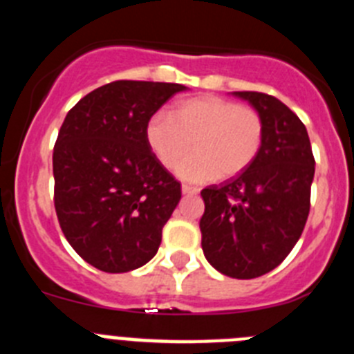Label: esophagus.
I'll list each match as a JSON object with an SVG mask.
<instances>
[{"label": "esophagus", "instance_id": "obj_1", "mask_svg": "<svg viewBox=\"0 0 354 354\" xmlns=\"http://www.w3.org/2000/svg\"><path fill=\"white\" fill-rule=\"evenodd\" d=\"M198 192H200L198 187L187 186V184H184V186H183V193H184V195H196V193H198Z\"/></svg>", "mask_w": 354, "mask_h": 354}]
</instances>
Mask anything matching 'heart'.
I'll return each instance as SVG.
<instances>
[{"label":"heart","mask_w":354,"mask_h":354,"mask_svg":"<svg viewBox=\"0 0 354 354\" xmlns=\"http://www.w3.org/2000/svg\"><path fill=\"white\" fill-rule=\"evenodd\" d=\"M145 140L165 168L177 167L186 183H209L243 174L261 154L264 120L259 111L216 95L180 101L170 117L156 113L147 120Z\"/></svg>","instance_id":"heart-1"}]
</instances>
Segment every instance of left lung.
Returning a JSON list of instances; mask_svg holds the SVG:
<instances>
[{"mask_svg":"<svg viewBox=\"0 0 354 354\" xmlns=\"http://www.w3.org/2000/svg\"><path fill=\"white\" fill-rule=\"evenodd\" d=\"M264 120V145L252 167L202 189V250L230 278L250 280L274 270L298 243L310 211L315 161L306 127L277 97L232 92Z\"/></svg>","mask_w":354,"mask_h":354,"instance_id":"8db88e82","label":"left lung"}]
</instances>
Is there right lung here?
I'll use <instances>...</instances> for the list:
<instances>
[{
    "label": "right lung",
    "instance_id": "1",
    "mask_svg": "<svg viewBox=\"0 0 354 354\" xmlns=\"http://www.w3.org/2000/svg\"><path fill=\"white\" fill-rule=\"evenodd\" d=\"M179 83L113 81L65 117L53 152L55 209L83 261L127 273L158 253L180 183L149 149L145 126Z\"/></svg>",
    "mask_w": 354,
    "mask_h": 354
}]
</instances>
